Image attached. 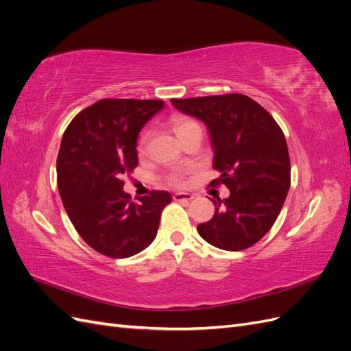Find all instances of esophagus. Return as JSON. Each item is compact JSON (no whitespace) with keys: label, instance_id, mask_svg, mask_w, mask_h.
Wrapping results in <instances>:
<instances>
[{"label":"esophagus","instance_id":"esophagus-1","mask_svg":"<svg viewBox=\"0 0 351 351\" xmlns=\"http://www.w3.org/2000/svg\"><path fill=\"white\" fill-rule=\"evenodd\" d=\"M173 199L176 202H190L193 199V195L192 193H174Z\"/></svg>","mask_w":351,"mask_h":351}]
</instances>
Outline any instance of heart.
<instances>
[{
    "label": "heart",
    "mask_w": 351,
    "mask_h": 351,
    "mask_svg": "<svg viewBox=\"0 0 351 351\" xmlns=\"http://www.w3.org/2000/svg\"><path fill=\"white\" fill-rule=\"evenodd\" d=\"M192 124H196V123L192 121V120H184V119L183 120H177L174 123V130L177 133V136L182 133L184 129H187V127L192 125ZM149 137H151V133L146 132V133L142 134V137L139 139V145H137V151H139L141 155L146 154L147 145H149ZM169 182H171L173 184H180V183H182V177H180L178 174H174V176L169 177Z\"/></svg>",
    "instance_id": "1"
}]
</instances>
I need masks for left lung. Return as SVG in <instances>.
Masks as SVG:
<instances>
[{
  "label": "left lung",
  "mask_w": 351,
  "mask_h": 351,
  "mask_svg": "<svg viewBox=\"0 0 351 351\" xmlns=\"http://www.w3.org/2000/svg\"><path fill=\"white\" fill-rule=\"evenodd\" d=\"M171 104L206 125L214 149L212 167L219 173L217 182L230 189L227 199H210L215 214L197 226L200 237L230 252L253 246L274 226L290 189L289 147L280 125L246 95Z\"/></svg>",
  "instance_id": "left-lung-1"
}]
</instances>
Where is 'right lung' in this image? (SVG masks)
Segmentation results:
<instances>
[{
	"label": "right lung",
	"instance_id": "right-lung-1",
	"mask_svg": "<svg viewBox=\"0 0 351 351\" xmlns=\"http://www.w3.org/2000/svg\"><path fill=\"white\" fill-rule=\"evenodd\" d=\"M155 99H101L74 117L61 139L57 184L80 237L105 256L124 259L155 240L171 195L154 190L132 202L121 182L136 168L137 137L164 108Z\"/></svg>",
	"mask_w": 351,
	"mask_h": 351
}]
</instances>
